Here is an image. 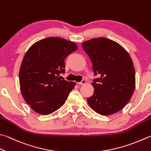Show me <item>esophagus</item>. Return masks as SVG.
<instances>
[{
	"label": "esophagus",
	"mask_w": 151,
	"mask_h": 151,
	"mask_svg": "<svg viewBox=\"0 0 151 151\" xmlns=\"http://www.w3.org/2000/svg\"><path fill=\"white\" fill-rule=\"evenodd\" d=\"M78 85H84L86 83V80H85V79H83V80H82L81 82H78Z\"/></svg>",
	"instance_id": "esophagus-1"
}]
</instances>
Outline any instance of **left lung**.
Instances as JSON below:
<instances>
[{"instance_id": "obj_1", "label": "left lung", "mask_w": 151, "mask_h": 151, "mask_svg": "<svg viewBox=\"0 0 151 151\" xmlns=\"http://www.w3.org/2000/svg\"><path fill=\"white\" fill-rule=\"evenodd\" d=\"M82 47L93 63L95 79L93 95L87 103L102 116L119 112L132 98L135 87V72L129 54L116 41L99 37L85 41Z\"/></svg>"}]
</instances>
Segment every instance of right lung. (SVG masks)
Returning <instances> with one entry per match:
<instances>
[{"label":"right lung","mask_w":151,"mask_h":151,"mask_svg":"<svg viewBox=\"0 0 151 151\" xmlns=\"http://www.w3.org/2000/svg\"><path fill=\"white\" fill-rule=\"evenodd\" d=\"M78 49L72 41L59 37L41 39L31 45L23 58L19 72L23 98L41 115L55 112L63 105L76 82L61 80L64 59Z\"/></svg>","instance_id":"obj_1"}]
</instances>
